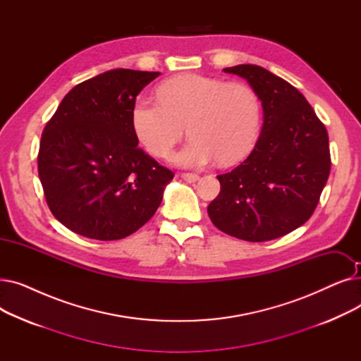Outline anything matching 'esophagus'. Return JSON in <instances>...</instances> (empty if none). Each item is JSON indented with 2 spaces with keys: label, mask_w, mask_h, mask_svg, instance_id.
Returning <instances> with one entry per match:
<instances>
[{
  "label": "esophagus",
  "mask_w": 361,
  "mask_h": 361,
  "mask_svg": "<svg viewBox=\"0 0 361 361\" xmlns=\"http://www.w3.org/2000/svg\"><path fill=\"white\" fill-rule=\"evenodd\" d=\"M181 178L184 180V181H187V183H196V181H199V176L197 174H190V173H184V174H181Z\"/></svg>",
  "instance_id": "esophagus-1"
}]
</instances>
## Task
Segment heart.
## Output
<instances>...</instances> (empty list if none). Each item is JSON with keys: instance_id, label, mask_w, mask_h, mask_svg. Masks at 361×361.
<instances>
[{"instance_id": "b5f03b06", "label": "heart", "mask_w": 361, "mask_h": 361, "mask_svg": "<svg viewBox=\"0 0 361 361\" xmlns=\"http://www.w3.org/2000/svg\"><path fill=\"white\" fill-rule=\"evenodd\" d=\"M158 93L159 99L142 94L131 108L133 130L149 154L166 157L184 126L190 139L169 157L176 166L233 165L250 154L260 131V101L249 85L180 74Z\"/></svg>"}]
</instances>
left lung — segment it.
Returning a JSON list of instances; mask_svg holds the SVG:
<instances>
[{
  "label": "left lung",
  "mask_w": 361,
  "mask_h": 361,
  "mask_svg": "<svg viewBox=\"0 0 361 361\" xmlns=\"http://www.w3.org/2000/svg\"><path fill=\"white\" fill-rule=\"evenodd\" d=\"M245 79L263 108L252 154L218 176L221 192L207 206L222 233L269 241L305 224L314 212L331 171L329 137L306 98L288 82L255 64L224 68Z\"/></svg>",
  "instance_id": "8db88e82"
}]
</instances>
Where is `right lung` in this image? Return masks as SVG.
Returning <instances> with one entry per match:
<instances>
[{"label": "right lung", "instance_id": "right-lung-1", "mask_svg": "<svg viewBox=\"0 0 361 361\" xmlns=\"http://www.w3.org/2000/svg\"><path fill=\"white\" fill-rule=\"evenodd\" d=\"M161 73L114 68L74 86L44 128L37 173L52 215L93 240H120L155 215L174 174L137 146L131 108Z\"/></svg>", "mask_w": 361, "mask_h": 361}]
</instances>
